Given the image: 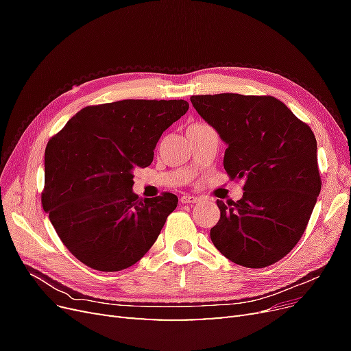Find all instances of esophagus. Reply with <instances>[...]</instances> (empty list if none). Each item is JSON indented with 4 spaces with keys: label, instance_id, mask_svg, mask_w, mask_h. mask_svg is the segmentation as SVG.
Wrapping results in <instances>:
<instances>
[{
    "label": "esophagus",
    "instance_id": "1",
    "mask_svg": "<svg viewBox=\"0 0 351 351\" xmlns=\"http://www.w3.org/2000/svg\"><path fill=\"white\" fill-rule=\"evenodd\" d=\"M180 202H182V204L193 205V204H197V202H199V197L192 196V195H184V196H182V199H180Z\"/></svg>",
    "mask_w": 351,
    "mask_h": 351
}]
</instances>
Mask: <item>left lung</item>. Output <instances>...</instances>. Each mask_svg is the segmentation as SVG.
<instances>
[{
    "mask_svg": "<svg viewBox=\"0 0 351 351\" xmlns=\"http://www.w3.org/2000/svg\"><path fill=\"white\" fill-rule=\"evenodd\" d=\"M190 101L227 145V174L244 180L240 200H217L221 217L210 240L241 267H269L300 240L319 196L315 134L274 97L218 93Z\"/></svg>",
    "mask_w": 351,
    "mask_h": 351,
    "instance_id": "left-lung-1",
    "label": "left lung"
}]
</instances>
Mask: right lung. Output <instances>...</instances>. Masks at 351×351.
Listing matches in <instances>:
<instances>
[{
	"label": "right lung",
	"mask_w": 351,
	"mask_h": 351,
	"mask_svg": "<svg viewBox=\"0 0 351 351\" xmlns=\"http://www.w3.org/2000/svg\"><path fill=\"white\" fill-rule=\"evenodd\" d=\"M187 110L183 99L93 105L48 142L42 206L80 262L121 271L152 247L178 197H139L133 171L151 165L159 137Z\"/></svg>",
	"instance_id": "obj_1"
}]
</instances>
